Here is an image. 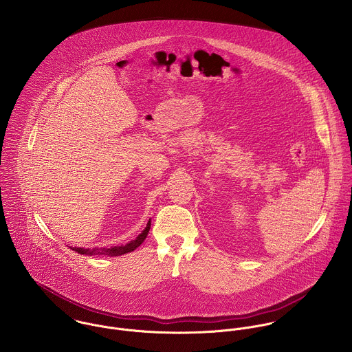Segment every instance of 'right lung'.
Returning <instances> with one entry per match:
<instances>
[{
  "label": "right lung",
  "mask_w": 352,
  "mask_h": 352,
  "mask_svg": "<svg viewBox=\"0 0 352 352\" xmlns=\"http://www.w3.org/2000/svg\"><path fill=\"white\" fill-rule=\"evenodd\" d=\"M151 221L149 219L146 228L142 230L141 234H138V237L135 240H131L130 243H127L126 245H116V247H111V248H107V247H101V248H78V247H70L72 251L77 252L80 254H88V256H120V254H124V253H129V252H133L134 250H137L146 239L149 230H151Z\"/></svg>",
  "instance_id": "obj_1"
}]
</instances>
